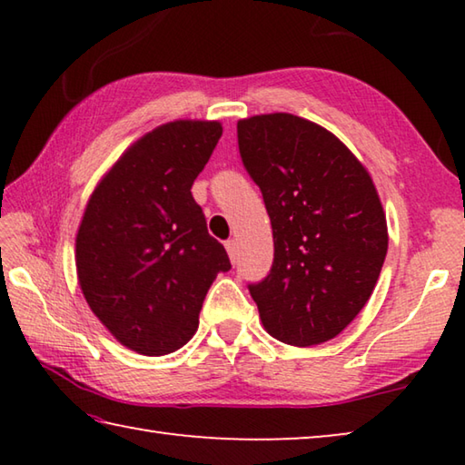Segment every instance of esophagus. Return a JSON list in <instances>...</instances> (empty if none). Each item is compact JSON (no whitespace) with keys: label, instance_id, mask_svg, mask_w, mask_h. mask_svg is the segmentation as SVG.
<instances>
[{"label":"esophagus","instance_id":"1","mask_svg":"<svg viewBox=\"0 0 465 465\" xmlns=\"http://www.w3.org/2000/svg\"><path fill=\"white\" fill-rule=\"evenodd\" d=\"M225 250H227V254H230V261H232V262L238 261V242H235V240H227V242H225Z\"/></svg>","mask_w":465,"mask_h":465}]
</instances>
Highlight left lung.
I'll return each instance as SVG.
<instances>
[{
    "instance_id": "left-lung-1",
    "label": "left lung",
    "mask_w": 465,
    "mask_h": 465,
    "mask_svg": "<svg viewBox=\"0 0 465 465\" xmlns=\"http://www.w3.org/2000/svg\"><path fill=\"white\" fill-rule=\"evenodd\" d=\"M238 143L272 225L271 274L250 285L262 326L302 349L332 341L365 308L388 252L373 178L334 133L289 113L238 121Z\"/></svg>"
}]
</instances>
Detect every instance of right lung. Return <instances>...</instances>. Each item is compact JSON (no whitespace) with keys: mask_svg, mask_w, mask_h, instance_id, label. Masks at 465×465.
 Masks as SVG:
<instances>
[{"mask_svg":"<svg viewBox=\"0 0 465 465\" xmlns=\"http://www.w3.org/2000/svg\"><path fill=\"white\" fill-rule=\"evenodd\" d=\"M222 133L219 121L160 124L124 149L85 203L77 282L102 326L139 355L183 349L211 282L232 269L191 193Z\"/></svg>","mask_w":465,"mask_h":465,"instance_id":"obj_1","label":"right lung"}]
</instances>
